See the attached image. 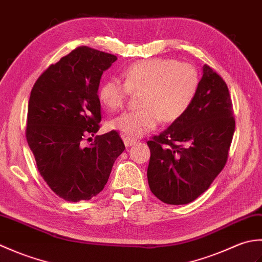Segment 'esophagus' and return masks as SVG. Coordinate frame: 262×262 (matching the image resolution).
Returning <instances> with one entry per match:
<instances>
[{
  "label": "esophagus",
  "mask_w": 262,
  "mask_h": 262,
  "mask_svg": "<svg viewBox=\"0 0 262 262\" xmlns=\"http://www.w3.org/2000/svg\"><path fill=\"white\" fill-rule=\"evenodd\" d=\"M136 143H137V140H135V138L129 137V136H125L124 137V144H125L126 147H129V146L135 145Z\"/></svg>",
  "instance_id": "obj_1"
}]
</instances>
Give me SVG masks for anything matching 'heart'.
Segmentation results:
<instances>
[{"mask_svg": "<svg viewBox=\"0 0 262 262\" xmlns=\"http://www.w3.org/2000/svg\"><path fill=\"white\" fill-rule=\"evenodd\" d=\"M118 79L105 80L99 88V100L110 113L120 109L130 94H139L141 109L125 113L110 121V127L129 137L153 130L160 121L179 120L191 107L199 89V73L190 63L172 58L135 62Z\"/></svg>", "mask_w": 262, "mask_h": 262, "instance_id": "obj_1", "label": "heart"}]
</instances>
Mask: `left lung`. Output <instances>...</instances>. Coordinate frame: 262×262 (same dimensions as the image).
I'll return each mask as SVG.
<instances>
[{
  "instance_id": "left-lung-1",
  "label": "left lung",
  "mask_w": 262,
  "mask_h": 262,
  "mask_svg": "<svg viewBox=\"0 0 262 262\" xmlns=\"http://www.w3.org/2000/svg\"><path fill=\"white\" fill-rule=\"evenodd\" d=\"M235 130L232 100L224 80L203 66L191 107L147 142V180L161 202L185 205L207 190L223 170Z\"/></svg>"
}]
</instances>
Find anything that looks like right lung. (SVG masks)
I'll use <instances>...</instances> for the list:
<instances>
[{"mask_svg":"<svg viewBox=\"0 0 262 262\" xmlns=\"http://www.w3.org/2000/svg\"><path fill=\"white\" fill-rule=\"evenodd\" d=\"M117 57L77 47L39 76L28 103V145L49 188L68 202L89 200L102 190L125 145L118 133L99 130L100 80ZM91 138V137H90Z\"/></svg>","mask_w":262,"mask_h":262,"instance_id":"right-lung-1","label":"right lung"}]
</instances>
